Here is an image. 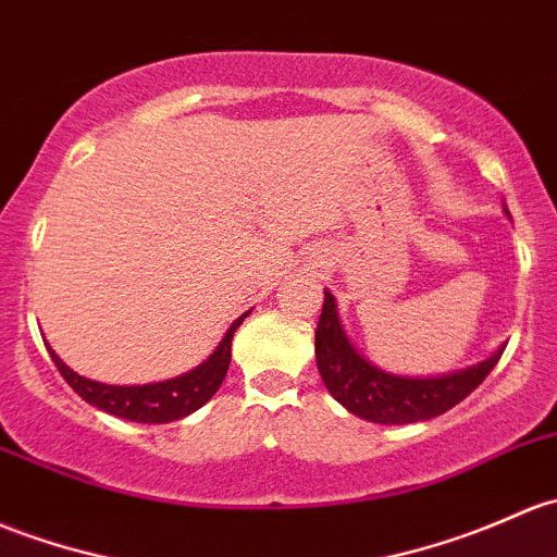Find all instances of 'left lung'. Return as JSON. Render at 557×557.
<instances>
[{"mask_svg": "<svg viewBox=\"0 0 557 557\" xmlns=\"http://www.w3.org/2000/svg\"><path fill=\"white\" fill-rule=\"evenodd\" d=\"M502 352L505 349H496L478 366L443 373V376L413 379L386 373L349 344L347 333L338 323L336 298L327 290L318 331H314V357H318V371L327 392L349 413L373 424H413V421L441 417L456 403L465 400L494 371Z\"/></svg>", "mask_w": 557, "mask_h": 557, "instance_id": "1", "label": "left lung"}]
</instances>
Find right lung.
Listing matches in <instances>:
<instances>
[{
  "label": "right lung",
  "mask_w": 557,
  "mask_h": 557,
  "mask_svg": "<svg viewBox=\"0 0 557 557\" xmlns=\"http://www.w3.org/2000/svg\"><path fill=\"white\" fill-rule=\"evenodd\" d=\"M245 318H248V312H245L243 318L234 320L230 331H226V336L221 338L219 349H215L202 366L184 373V376H175L157 384L116 386L92 382V379L74 373L50 347L47 349H50L52 362H55V368L61 371V376L66 379V384L72 386L85 403L101 408V411L111 413V417H120L127 421H140V424H168V421L184 419L189 417V413H195L197 408H202L205 403L219 392L226 371H230L234 331H237Z\"/></svg>",
  "instance_id": "right-lung-1"
}]
</instances>
